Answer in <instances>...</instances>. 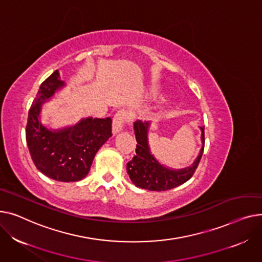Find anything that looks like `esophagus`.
<instances>
[{
    "label": "esophagus",
    "instance_id": "esophagus-1",
    "mask_svg": "<svg viewBox=\"0 0 262 262\" xmlns=\"http://www.w3.org/2000/svg\"><path fill=\"white\" fill-rule=\"evenodd\" d=\"M130 120L129 118V113L121 110L118 111L114 117H113V122H112V129H113V133L117 134L119 133L122 129H124L125 125Z\"/></svg>",
    "mask_w": 262,
    "mask_h": 262
}]
</instances>
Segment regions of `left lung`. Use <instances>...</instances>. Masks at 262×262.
Masks as SVG:
<instances>
[{
  "label": "left lung",
  "mask_w": 262,
  "mask_h": 262,
  "mask_svg": "<svg viewBox=\"0 0 262 262\" xmlns=\"http://www.w3.org/2000/svg\"><path fill=\"white\" fill-rule=\"evenodd\" d=\"M133 128L137 142L136 156L127 164V172L136 187L151 191L169 190L182 185L193 176L204 150V126L200 127L202 143L200 153L189 167L181 169L169 168L153 156L148 138L150 122L137 120Z\"/></svg>",
  "instance_id": "obj_1"
}]
</instances>
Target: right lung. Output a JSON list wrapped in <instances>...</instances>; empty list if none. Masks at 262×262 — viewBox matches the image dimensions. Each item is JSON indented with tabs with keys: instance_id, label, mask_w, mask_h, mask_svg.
<instances>
[{
	"instance_id": "obj_1",
	"label": "right lung",
	"mask_w": 262,
	"mask_h": 262,
	"mask_svg": "<svg viewBox=\"0 0 262 262\" xmlns=\"http://www.w3.org/2000/svg\"><path fill=\"white\" fill-rule=\"evenodd\" d=\"M64 86L58 70L42 82L28 112L26 142L37 169L44 176L77 182L86 177L97 151L112 136V119L88 117L59 129L43 125L42 105Z\"/></svg>"
}]
</instances>
